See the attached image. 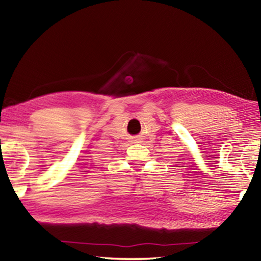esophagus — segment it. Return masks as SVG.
<instances>
[{
  "instance_id": "34e87169",
  "label": "esophagus",
  "mask_w": 261,
  "mask_h": 261,
  "mask_svg": "<svg viewBox=\"0 0 261 261\" xmlns=\"http://www.w3.org/2000/svg\"><path fill=\"white\" fill-rule=\"evenodd\" d=\"M138 140H139V138H137V137H135V138H134V141H135V143H138Z\"/></svg>"
}]
</instances>
